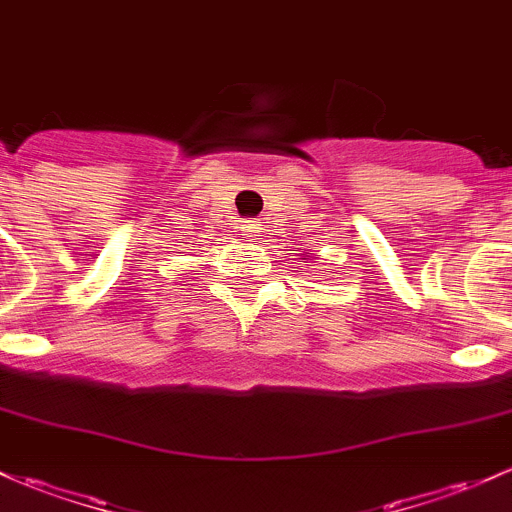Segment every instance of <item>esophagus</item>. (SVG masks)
<instances>
[{
  "mask_svg": "<svg viewBox=\"0 0 512 512\" xmlns=\"http://www.w3.org/2000/svg\"><path fill=\"white\" fill-rule=\"evenodd\" d=\"M241 232L249 234V236H258V232H261V224L251 222V219H246V222L241 224Z\"/></svg>",
  "mask_w": 512,
  "mask_h": 512,
  "instance_id": "obj_1",
  "label": "esophagus"
}]
</instances>
